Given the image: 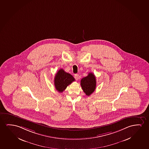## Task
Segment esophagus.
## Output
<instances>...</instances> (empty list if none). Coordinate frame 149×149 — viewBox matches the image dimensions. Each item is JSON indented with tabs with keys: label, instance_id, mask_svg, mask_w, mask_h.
<instances>
[{
	"label": "esophagus",
	"instance_id": "obj_1",
	"mask_svg": "<svg viewBox=\"0 0 149 149\" xmlns=\"http://www.w3.org/2000/svg\"><path fill=\"white\" fill-rule=\"evenodd\" d=\"M74 78L76 79V80H78L79 79V74H74Z\"/></svg>",
	"mask_w": 149,
	"mask_h": 149
}]
</instances>
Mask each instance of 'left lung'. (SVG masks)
<instances>
[{"instance_id": "1", "label": "left lung", "mask_w": 149, "mask_h": 149, "mask_svg": "<svg viewBox=\"0 0 149 149\" xmlns=\"http://www.w3.org/2000/svg\"><path fill=\"white\" fill-rule=\"evenodd\" d=\"M96 78L92 72L88 73V76L82 78L81 80V86L86 95L89 96L94 92L96 88Z\"/></svg>"}]
</instances>
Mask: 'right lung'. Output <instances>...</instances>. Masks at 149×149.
<instances>
[{
    "label": "right lung",
    "mask_w": 149,
    "mask_h": 149,
    "mask_svg": "<svg viewBox=\"0 0 149 149\" xmlns=\"http://www.w3.org/2000/svg\"><path fill=\"white\" fill-rule=\"evenodd\" d=\"M75 81L73 76L60 69L56 74L54 79V85L56 90L59 92H63L67 86Z\"/></svg>",
    "instance_id": "add662e5"
}]
</instances>
